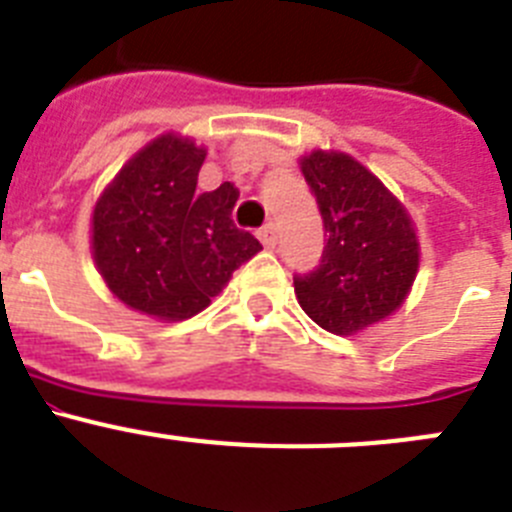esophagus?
<instances>
[{
	"instance_id": "esophagus-1",
	"label": "esophagus",
	"mask_w": 512,
	"mask_h": 512,
	"mask_svg": "<svg viewBox=\"0 0 512 512\" xmlns=\"http://www.w3.org/2000/svg\"><path fill=\"white\" fill-rule=\"evenodd\" d=\"M259 238H261V243H264L266 248H274V246H277V241H279L277 225H274V223H266L264 228L259 230Z\"/></svg>"
}]
</instances>
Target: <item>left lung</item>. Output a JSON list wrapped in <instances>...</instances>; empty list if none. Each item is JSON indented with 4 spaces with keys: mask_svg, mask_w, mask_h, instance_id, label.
Instances as JSON below:
<instances>
[{
    "mask_svg": "<svg viewBox=\"0 0 512 512\" xmlns=\"http://www.w3.org/2000/svg\"><path fill=\"white\" fill-rule=\"evenodd\" d=\"M328 233L320 266L297 274L295 295L320 328L351 336L405 302L418 274L413 220L369 169L346 153L300 161Z\"/></svg>",
    "mask_w": 512,
    "mask_h": 512,
    "instance_id": "obj_1",
    "label": "left lung"
}]
</instances>
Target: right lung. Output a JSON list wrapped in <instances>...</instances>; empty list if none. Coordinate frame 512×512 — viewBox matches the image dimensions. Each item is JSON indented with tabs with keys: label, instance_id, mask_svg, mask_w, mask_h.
<instances>
[{
	"label": "right lung",
	"instance_id": "obj_1",
	"mask_svg": "<svg viewBox=\"0 0 512 512\" xmlns=\"http://www.w3.org/2000/svg\"><path fill=\"white\" fill-rule=\"evenodd\" d=\"M207 151L169 133L148 143L104 189L92 215V253L112 295L158 320H187L261 251L235 228L238 189L197 192Z\"/></svg>",
	"mask_w": 512,
	"mask_h": 512
}]
</instances>
